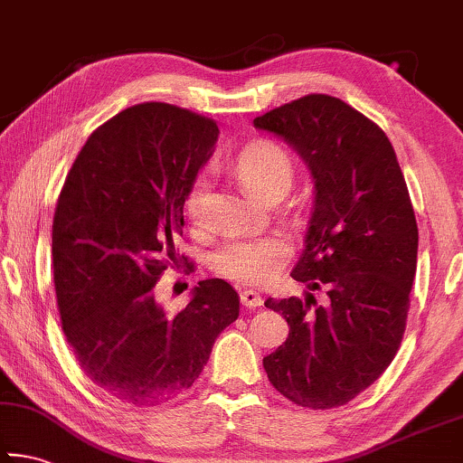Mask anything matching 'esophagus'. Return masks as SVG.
Returning a JSON list of instances; mask_svg holds the SVG:
<instances>
[{"mask_svg":"<svg viewBox=\"0 0 463 463\" xmlns=\"http://www.w3.org/2000/svg\"><path fill=\"white\" fill-rule=\"evenodd\" d=\"M241 302H242V307H245V308H260L261 304H263L261 296L257 294V292H253V289H242V292H241Z\"/></svg>","mask_w":463,"mask_h":463,"instance_id":"esophagus-1","label":"esophagus"}]
</instances>
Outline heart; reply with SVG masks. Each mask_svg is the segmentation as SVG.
<instances>
[{
  "label": "heart",
  "mask_w": 463,
  "mask_h": 463,
  "mask_svg": "<svg viewBox=\"0 0 463 463\" xmlns=\"http://www.w3.org/2000/svg\"><path fill=\"white\" fill-rule=\"evenodd\" d=\"M232 171L241 185L255 198L268 200L284 194L294 177V161L284 146L269 138L250 140L234 156ZM208 192L206 171L195 175L185 195V210L194 222L203 221ZM289 257V245L279 234L231 239L213 255V269L242 284H268Z\"/></svg>",
  "instance_id": "obj_1"
}]
</instances>
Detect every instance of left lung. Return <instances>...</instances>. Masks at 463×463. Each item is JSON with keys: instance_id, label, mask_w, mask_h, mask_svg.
I'll return each mask as SVG.
<instances>
[{"instance_id": "left-lung-1", "label": "left lung", "mask_w": 463, "mask_h": 463, "mask_svg": "<svg viewBox=\"0 0 463 463\" xmlns=\"http://www.w3.org/2000/svg\"><path fill=\"white\" fill-rule=\"evenodd\" d=\"M288 140L315 179L292 278L325 292L265 307L288 320L263 357L271 386L312 411L336 409L380 378L401 347L417 271L419 229L392 143L343 99L308 93L253 120Z\"/></svg>"}]
</instances>
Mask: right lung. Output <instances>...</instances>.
Here are the masks:
<instances>
[{"mask_svg":"<svg viewBox=\"0 0 463 463\" xmlns=\"http://www.w3.org/2000/svg\"><path fill=\"white\" fill-rule=\"evenodd\" d=\"M218 138L213 118L163 101L130 106L85 140L52 218L62 333L83 373L135 406L169 402L200 378L216 336L239 318L229 281L203 279L169 317L155 284L184 237L187 190Z\"/></svg>","mask_w":463,"mask_h":463,"instance_id":"1","label":"right lung"}]
</instances>
